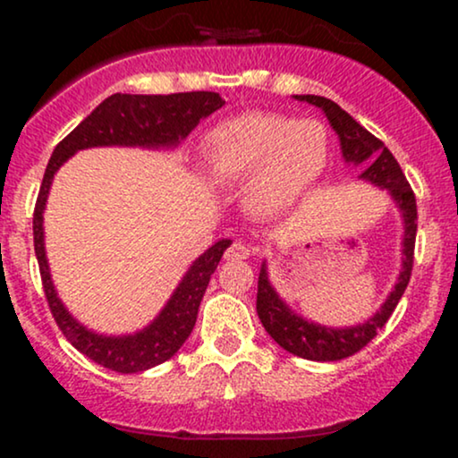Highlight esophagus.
Instances as JSON below:
<instances>
[{
    "mask_svg": "<svg viewBox=\"0 0 458 458\" xmlns=\"http://www.w3.org/2000/svg\"><path fill=\"white\" fill-rule=\"evenodd\" d=\"M247 256H250V247H245L241 241H234V243L225 250V259L228 260H243Z\"/></svg>",
    "mask_w": 458,
    "mask_h": 458,
    "instance_id": "34e87169",
    "label": "esophagus"
}]
</instances>
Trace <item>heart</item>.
I'll use <instances>...</instances> for the list:
<instances>
[{"label": "heart", "mask_w": 458, "mask_h": 458, "mask_svg": "<svg viewBox=\"0 0 458 458\" xmlns=\"http://www.w3.org/2000/svg\"><path fill=\"white\" fill-rule=\"evenodd\" d=\"M204 159L219 182L250 178L247 202L269 215L293 207L314 185L327 163V133L310 118L243 114L207 135Z\"/></svg>", "instance_id": "1"}]
</instances>
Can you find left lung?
<instances>
[{
	"instance_id": "obj_1",
	"label": "left lung",
	"mask_w": 458,
	"mask_h": 458,
	"mask_svg": "<svg viewBox=\"0 0 458 458\" xmlns=\"http://www.w3.org/2000/svg\"><path fill=\"white\" fill-rule=\"evenodd\" d=\"M297 101L310 103L318 107L327 115L331 129L335 131L340 140V150L343 159L349 165H364L361 181L370 185L386 189L390 198L396 202L401 211L404 234H403V265L398 280L394 284L392 293L387 295L383 306L366 318L364 323L351 325V327H327V325L314 323V320L303 318L295 310L288 306L269 282V271H267V260H262L259 276V297H256V312L262 327L288 353L303 357L312 361H338L344 357L357 353L360 349L370 343L377 335L387 318L392 317L394 308L401 301L404 288H407L409 277H411L413 267V247H415V230H418V208H415V196L404 178L401 165L394 159V155L386 148L381 140L368 133L357 120L340 107L338 103L329 101L325 97H314V94H297Z\"/></svg>"
}]
</instances>
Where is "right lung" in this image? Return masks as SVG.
Returning a JSON list of instances; mask_svg holds the SVG:
<instances>
[{"label":"right lung","mask_w":458,"mask_h":458,"mask_svg":"<svg viewBox=\"0 0 458 458\" xmlns=\"http://www.w3.org/2000/svg\"><path fill=\"white\" fill-rule=\"evenodd\" d=\"M225 101L217 92H178V94H112L86 120L77 124L55 146L47 165L43 185L34 208V250L51 314L66 340L109 370L131 375L148 370L170 360L191 334L198 308L208 280L217 269L224 251L233 245L230 239L217 241L199 259L193 260L167 303L144 329L127 335H105L88 329L68 312L51 280L49 260L45 251L43 213L47 208L55 172L79 150L97 146H129V148L165 150L176 148L198 127L199 120L217 112Z\"/></svg>","instance_id":"1"}]
</instances>
